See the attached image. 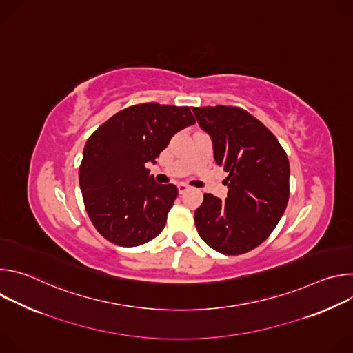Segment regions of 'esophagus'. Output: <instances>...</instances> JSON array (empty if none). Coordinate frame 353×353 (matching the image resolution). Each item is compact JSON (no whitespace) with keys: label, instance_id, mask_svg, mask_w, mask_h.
<instances>
[{"label":"esophagus","instance_id":"esophagus-1","mask_svg":"<svg viewBox=\"0 0 353 353\" xmlns=\"http://www.w3.org/2000/svg\"><path fill=\"white\" fill-rule=\"evenodd\" d=\"M177 188H179V192H180V194H184L190 187H188L185 183H179V184H177Z\"/></svg>","mask_w":353,"mask_h":353}]
</instances>
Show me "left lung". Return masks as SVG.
Listing matches in <instances>:
<instances>
[{
  "label": "left lung",
  "mask_w": 353,
  "mask_h": 353,
  "mask_svg": "<svg viewBox=\"0 0 353 353\" xmlns=\"http://www.w3.org/2000/svg\"><path fill=\"white\" fill-rule=\"evenodd\" d=\"M212 139L214 159L229 176L225 201L204 194L194 221L210 247L237 256L260 245L275 229L289 199V161L275 135L233 106L192 108Z\"/></svg>",
  "instance_id": "obj_1"
}]
</instances>
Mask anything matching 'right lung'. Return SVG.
<instances>
[{
  "label": "right lung",
  "mask_w": 353,
  "mask_h": 353,
  "mask_svg": "<svg viewBox=\"0 0 353 353\" xmlns=\"http://www.w3.org/2000/svg\"><path fill=\"white\" fill-rule=\"evenodd\" d=\"M195 124L190 108L159 103L130 106L86 141L79 185L96 230L121 247L141 245L165 228L179 190L158 184L146 163H157L180 130Z\"/></svg>",
  "instance_id": "add662e5"
}]
</instances>
